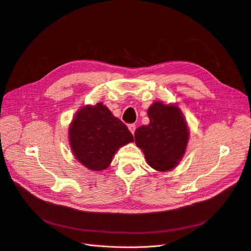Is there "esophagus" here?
<instances>
[{
	"mask_svg": "<svg viewBox=\"0 0 251 251\" xmlns=\"http://www.w3.org/2000/svg\"><path fill=\"white\" fill-rule=\"evenodd\" d=\"M127 127H128V129H129V132L134 135V134H135V130H136V126L132 124V125H128Z\"/></svg>",
	"mask_w": 251,
	"mask_h": 251,
	"instance_id": "1",
	"label": "esophagus"
}]
</instances>
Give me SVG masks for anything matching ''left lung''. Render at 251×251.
I'll return each mask as SVG.
<instances>
[{
  "label": "left lung",
  "instance_id": "left-lung-1",
  "mask_svg": "<svg viewBox=\"0 0 251 251\" xmlns=\"http://www.w3.org/2000/svg\"><path fill=\"white\" fill-rule=\"evenodd\" d=\"M148 126L135 132L136 145L147 163L157 172L174 170L184 157L190 132L186 118L176 104L154 102L148 108Z\"/></svg>",
  "mask_w": 251,
  "mask_h": 251
}]
</instances>
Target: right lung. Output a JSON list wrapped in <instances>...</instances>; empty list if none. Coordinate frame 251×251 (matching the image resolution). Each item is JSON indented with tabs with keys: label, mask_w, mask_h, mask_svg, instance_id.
I'll list each match as a JSON object with an SVG mask.
<instances>
[{
	"label": "right lung",
	"mask_w": 251,
	"mask_h": 251,
	"mask_svg": "<svg viewBox=\"0 0 251 251\" xmlns=\"http://www.w3.org/2000/svg\"><path fill=\"white\" fill-rule=\"evenodd\" d=\"M68 139L75 159L95 172L106 170L116 151L134 142L126 126L102 102L76 111L68 127Z\"/></svg>",
	"instance_id": "obj_1"
}]
</instances>
